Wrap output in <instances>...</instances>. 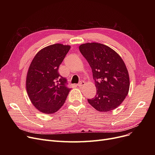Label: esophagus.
<instances>
[{
    "mask_svg": "<svg viewBox=\"0 0 155 155\" xmlns=\"http://www.w3.org/2000/svg\"><path fill=\"white\" fill-rule=\"evenodd\" d=\"M85 85V82L84 80H81L80 82H79V84H78V86L79 87H82L83 86H84Z\"/></svg>",
    "mask_w": 155,
    "mask_h": 155,
    "instance_id": "34e87169",
    "label": "esophagus"
}]
</instances>
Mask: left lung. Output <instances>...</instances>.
<instances>
[{
	"mask_svg": "<svg viewBox=\"0 0 155 155\" xmlns=\"http://www.w3.org/2000/svg\"><path fill=\"white\" fill-rule=\"evenodd\" d=\"M90 64L96 87V95L88 102L97 110L108 112L119 106L129 89V77L121 57L112 48L98 43L79 46Z\"/></svg>",
	"mask_w": 155,
	"mask_h": 155,
	"instance_id": "obj_1",
	"label": "left lung"
}]
</instances>
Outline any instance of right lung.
<instances>
[{
  "label": "right lung",
  "instance_id": "add662e5",
  "mask_svg": "<svg viewBox=\"0 0 155 155\" xmlns=\"http://www.w3.org/2000/svg\"><path fill=\"white\" fill-rule=\"evenodd\" d=\"M70 49V46L62 44L46 46L36 54L29 66L26 83L28 96L34 106L46 114L58 111L71 90L58 71Z\"/></svg>",
  "mask_w": 155,
  "mask_h": 155
}]
</instances>
